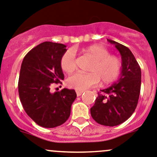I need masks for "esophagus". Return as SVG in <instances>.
<instances>
[{
	"instance_id": "34e87169",
	"label": "esophagus",
	"mask_w": 157,
	"mask_h": 157,
	"mask_svg": "<svg viewBox=\"0 0 157 157\" xmlns=\"http://www.w3.org/2000/svg\"><path fill=\"white\" fill-rule=\"evenodd\" d=\"M83 91L82 90H76V94H77L78 97H79V96H81L82 94Z\"/></svg>"
}]
</instances>
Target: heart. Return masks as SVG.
<instances>
[{"mask_svg": "<svg viewBox=\"0 0 157 157\" xmlns=\"http://www.w3.org/2000/svg\"><path fill=\"white\" fill-rule=\"evenodd\" d=\"M84 52L90 54L94 59L90 68V73L76 72L67 79V85L77 90H85L98 85L101 80L104 84H109L119 77L122 69V61L116 56L101 45L87 47ZM60 67L66 73H71L75 69V54L67 50L60 59Z\"/></svg>", "mask_w": 157, "mask_h": 157, "instance_id": "obj_1", "label": "heart"}]
</instances>
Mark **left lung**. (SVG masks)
<instances>
[{
  "label": "left lung",
  "instance_id": "obj_1",
  "mask_svg": "<svg viewBox=\"0 0 157 157\" xmlns=\"http://www.w3.org/2000/svg\"><path fill=\"white\" fill-rule=\"evenodd\" d=\"M120 52L122 71L120 79L109 88L98 93L90 109L91 116L101 125L114 127L128 120L134 113L141 90V67L125 45L108 39Z\"/></svg>",
  "mask_w": 157,
  "mask_h": 157
}]
</instances>
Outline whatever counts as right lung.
Listing matches in <instances>:
<instances>
[{
	"instance_id": "obj_1",
	"label": "right lung",
	"mask_w": 157,
	"mask_h": 157,
	"mask_svg": "<svg viewBox=\"0 0 157 157\" xmlns=\"http://www.w3.org/2000/svg\"><path fill=\"white\" fill-rule=\"evenodd\" d=\"M66 50L63 44L45 41L23 58L18 83L19 99L27 114L41 127L53 128L64 123L77 97L74 90L66 88L50 92L52 83H62L64 78L60 59Z\"/></svg>"
}]
</instances>
